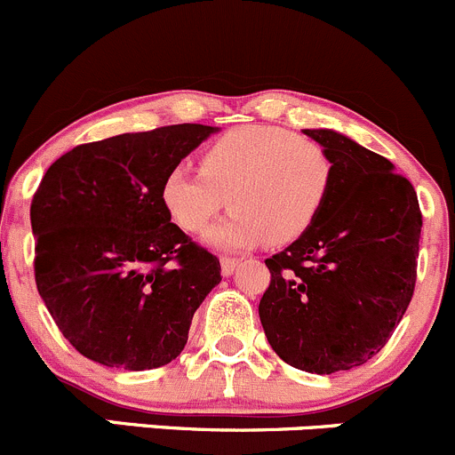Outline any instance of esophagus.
Returning <instances> with one entry per match:
<instances>
[{
    "label": "esophagus",
    "instance_id": "1",
    "mask_svg": "<svg viewBox=\"0 0 455 455\" xmlns=\"http://www.w3.org/2000/svg\"><path fill=\"white\" fill-rule=\"evenodd\" d=\"M220 266H222L224 277H228V275L235 273V268L240 266V259H235V257H222V259H220Z\"/></svg>",
    "mask_w": 455,
    "mask_h": 455
}]
</instances>
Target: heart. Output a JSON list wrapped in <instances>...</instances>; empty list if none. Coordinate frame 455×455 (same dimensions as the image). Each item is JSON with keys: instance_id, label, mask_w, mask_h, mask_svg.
I'll return each instance as SVG.
<instances>
[{"instance_id": "b5f03b06", "label": "heart", "mask_w": 455, "mask_h": 455, "mask_svg": "<svg viewBox=\"0 0 455 455\" xmlns=\"http://www.w3.org/2000/svg\"><path fill=\"white\" fill-rule=\"evenodd\" d=\"M330 185L332 160L315 140L283 127L242 125L202 151L200 169H169L160 200L182 231L200 233L228 196L233 211L209 228L206 242L220 251H242L304 235L319 218Z\"/></svg>"}]
</instances>
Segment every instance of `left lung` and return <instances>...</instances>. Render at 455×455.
<instances>
[{"label": "left lung", "instance_id": "left-lung-1", "mask_svg": "<svg viewBox=\"0 0 455 455\" xmlns=\"http://www.w3.org/2000/svg\"><path fill=\"white\" fill-rule=\"evenodd\" d=\"M332 160L313 227L266 259L259 321L288 365L313 374L370 361L401 323L416 283L423 215L394 164L334 130H304Z\"/></svg>", "mask_w": 455, "mask_h": 455}]
</instances>
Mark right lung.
Masks as SVG:
<instances>
[{"instance_id": "add662e5", "label": "right lung", "mask_w": 455, "mask_h": 455, "mask_svg": "<svg viewBox=\"0 0 455 455\" xmlns=\"http://www.w3.org/2000/svg\"><path fill=\"white\" fill-rule=\"evenodd\" d=\"M220 127H158L75 147L30 204L36 291L63 337L108 368L167 365L222 282L220 259L182 233L160 185Z\"/></svg>"}]
</instances>
